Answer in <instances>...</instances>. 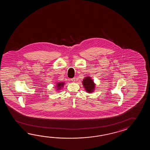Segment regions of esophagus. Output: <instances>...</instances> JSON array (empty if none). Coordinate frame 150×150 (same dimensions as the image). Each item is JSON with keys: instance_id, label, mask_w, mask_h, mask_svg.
Masks as SVG:
<instances>
[{"instance_id": "obj_1", "label": "esophagus", "mask_w": 150, "mask_h": 150, "mask_svg": "<svg viewBox=\"0 0 150 150\" xmlns=\"http://www.w3.org/2000/svg\"><path fill=\"white\" fill-rule=\"evenodd\" d=\"M76 79L75 78H72V79H71V81H72L73 82H74V81H76V79Z\"/></svg>"}]
</instances>
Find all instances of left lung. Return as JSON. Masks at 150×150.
I'll use <instances>...</instances> for the list:
<instances>
[{"mask_svg":"<svg viewBox=\"0 0 150 150\" xmlns=\"http://www.w3.org/2000/svg\"><path fill=\"white\" fill-rule=\"evenodd\" d=\"M83 83L87 92H92L94 88V84L93 83V81L90 78V77H85V79L83 80Z\"/></svg>","mask_w":150,"mask_h":150,"instance_id":"1","label":"left lung"}]
</instances>
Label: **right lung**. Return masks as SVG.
I'll use <instances>...</instances> for the list:
<instances>
[{
	"mask_svg": "<svg viewBox=\"0 0 150 150\" xmlns=\"http://www.w3.org/2000/svg\"><path fill=\"white\" fill-rule=\"evenodd\" d=\"M63 85H64V83H58L57 85L58 89H60V88H61V87H62Z\"/></svg>",
	"mask_w": 150,
	"mask_h": 150,
	"instance_id": "obj_1",
	"label": "right lung"
}]
</instances>
